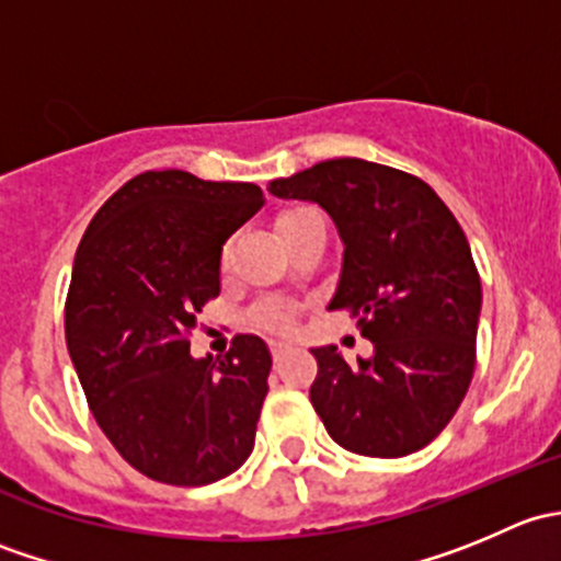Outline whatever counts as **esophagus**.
<instances>
[{"mask_svg":"<svg viewBox=\"0 0 561 561\" xmlns=\"http://www.w3.org/2000/svg\"><path fill=\"white\" fill-rule=\"evenodd\" d=\"M287 350V342L285 339H271V353H274V358H279L282 353Z\"/></svg>","mask_w":561,"mask_h":561,"instance_id":"1","label":"esophagus"}]
</instances>
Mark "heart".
<instances>
[{"instance_id":"heart-1","label":"heart","mask_w":561,"mask_h":561,"mask_svg":"<svg viewBox=\"0 0 561 561\" xmlns=\"http://www.w3.org/2000/svg\"><path fill=\"white\" fill-rule=\"evenodd\" d=\"M320 217V214L312 211V208H290V211H285L279 217V222H276V228H279V236L282 239H287L290 233H296L301 225L312 222V219ZM265 325L268 328H276V331H285V328H290V314L287 312H271L265 314Z\"/></svg>"}]
</instances>
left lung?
<instances>
[{
    "label": "left lung",
    "instance_id": "left-lung-1",
    "mask_svg": "<svg viewBox=\"0 0 561 561\" xmlns=\"http://www.w3.org/2000/svg\"><path fill=\"white\" fill-rule=\"evenodd\" d=\"M282 201L317 203L344 244L328 309H353L369 358L314 347L309 390L342 448L399 458L426 448L456 415L474 371L480 276L467 236L415 175L358 160L317 162L268 184Z\"/></svg>",
    "mask_w": 561,
    "mask_h": 561
}]
</instances>
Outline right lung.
Masks as SVG:
<instances>
[{
    "label": "right lung",
    "mask_w": 561,
    "mask_h": 561,
    "mask_svg": "<svg viewBox=\"0 0 561 561\" xmlns=\"http://www.w3.org/2000/svg\"><path fill=\"white\" fill-rule=\"evenodd\" d=\"M263 203L249 181L149 171L107 197L78 244L67 350L94 421L146 478L208 485L252 454L268 344L241 333L225 358H192L186 336L219 296L225 241Z\"/></svg>",
    "instance_id": "1"
}]
</instances>
